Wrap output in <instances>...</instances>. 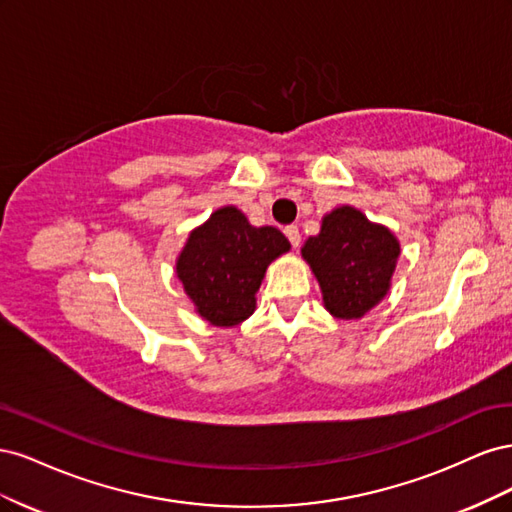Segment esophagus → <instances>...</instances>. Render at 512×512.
Wrapping results in <instances>:
<instances>
[{
    "instance_id": "esophagus-1",
    "label": "esophagus",
    "mask_w": 512,
    "mask_h": 512,
    "mask_svg": "<svg viewBox=\"0 0 512 512\" xmlns=\"http://www.w3.org/2000/svg\"><path fill=\"white\" fill-rule=\"evenodd\" d=\"M286 237H288V241L292 243V247H299V243H301V232H299V228L297 226H286Z\"/></svg>"
}]
</instances>
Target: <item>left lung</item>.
Wrapping results in <instances>:
<instances>
[{
    "instance_id": "left-lung-1",
    "label": "left lung",
    "mask_w": 512,
    "mask_h": 512,
    "mask_svg": "<svg viewBox=\"0 0 512 512\" xmlns=\"http://www.w3.org/2000/svg\"><path fill=\"white\" fill-rule=\"evenodd\" d=\"M399 252L391 228L367 220L350 205L324 215L318 235L301 247L324 309L337 320H359L389 294Z\"/></svg>"
}]
</instances>
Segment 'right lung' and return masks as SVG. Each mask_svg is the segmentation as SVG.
Returning a JSON list of instances; mask_svg holds the SVG:
<instances>
[{
	"instance_id": "add662e5",
	"label": "right lung",
	"mask_w": 512,
	"mask_h": 512,
	"mask_svg": "<svg viewBox=\"0 0 512 512\" xmlns=\"http://www.w3.org/2000/svg\"><path fill=\"white\" fill-rule=\"evenodd\" d=\"M290 243L275 226H252L235 205L220 207L196 226L175 262L194 312L213 327H237L256 309V292Z\"/></svg>"
}]
</instances>
